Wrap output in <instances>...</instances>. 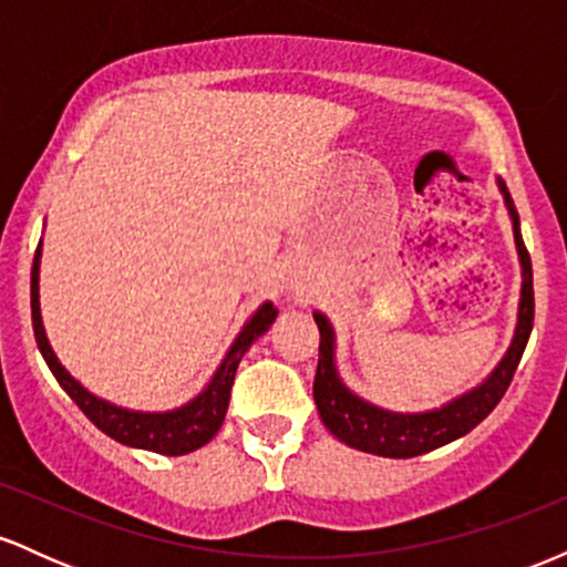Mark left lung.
I'll use <instances>...</instances> for the list:
<instances>
[{"instance_id": "1", "label": "left lung", "mask_w": 567, "mask_h": 567, "mask_svg": "<svg viewBox=\"0 0 567 567\" xmlns=\"http://www.w3.org/2000/svg\"><path fill=\"white\" fill-rule=\"evenodd\" d=\"M498 186L504 192L506 207H509L514 220V243H517L519 264H523V298H519V322L512 347L483 386L458 396L451 405L419 415H400L368 405V402L351 394L338 381L333 368V330H330L322 315H315L317 328H320V362H317L315 375V402L322 415V424L338 440L347 442L349 447L383 455V458H413V455L437 451L447 442L464 437L480 421H485L491 410L501 402V396L506 394V389H509L514 370H517L519 360H523V351L528 347L536 301H533V266L528 247H525L523 234H519L517 210H514V202L506 186L501 181Z\"/></svg>"}]
</instances>
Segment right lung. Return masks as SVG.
<instances>
[{
    "label": "right lung",
    "instance_id": "right-lung-1",
    "mask_svg": "<svg viewBox=\"0 0 567 567\" xmlns=\"http://www.w3.org/2000/svg\"><path fill=\"white\" fill-rule=\"evenodd\" d=\"M275 317V303H264L261 309L252 315V320L245 324L243 333L234 341L231 351L226 354L224 365L218 368L210 386H207L197 400L188 402L186 408L173 410V413H130V410L114 408L109 405V402L84 392L80 383L61 368V362L55 360L53 349H50L48 338H44L42 315H39V247L34 256V269H31V322H34L37 347L42 351L44 362L53 370L58 383L66 389L71 400L80 405L82 413L87 415L103 434L122 442V445L141 447V451H154L162 455L192 453L216 437L220 424H224L226 419V408H229V396L234 386V373H237L239 360H243L247 347H250L258 336L269 330Z\"/></svg>",
    "mask_w": 567,
    "mask_h": 567
}]
</instances>
